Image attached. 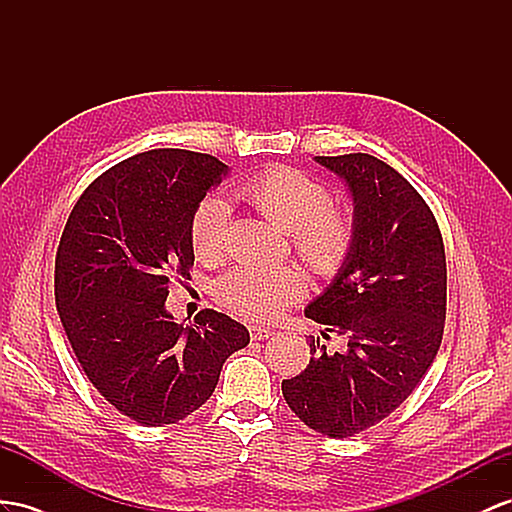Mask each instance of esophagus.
<instances>
[{
    "label": "esophagus",
    "instance_id": "1",
    "mask_svg": "<svg viewBox=\"0 0 512 512\" xmlns=\"http://www.w3.org/2000/svg\"><path fill=\"white\" fill-rule=\"evenodd\" d=\"M248 333H251V339H255V342H261V339H268L272 335V329H268V326H248Z\"/></svg>",
    "mask_w": 512,
    "mask_h": 512
}]
</instances>
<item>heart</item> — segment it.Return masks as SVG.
Returning a JSON list of instances; mask_svg holds the SVG:
<instances>
[{"label": "heart", "instance_id": "obj_1", "mask_svg": "<svg viewBox=\"0 0 512 512\" xmlns=\"http://www.w3.org/2000/svg\"><path fill=\"white\" fill-rule=\"evenodd\" d=\"M240 196L261 216L290 231L296 253L320 277L344 266L352 244V220L344 209L329 205V190L296 168L274 166L248 179ZM229 205L209 196L192 216L190 240L201 261L225 253ZM307 292V279L296 266L261 268L242 264L218 281V298L253 320H274Z\"/></svg>", "mask_w": 512, "mask_h": 512}]
</instances>
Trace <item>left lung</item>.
<instances>
[{
    "instance_id": "left-lung-1",
    "label": "left lung",
    "mask_w": 512,
    "mask_h": 512,
    "mask_svg": "<svg viewBox=\"0 0 512 512\" xmlns=\"http://www.w3.org/2000/svg\"><path fill=\"white\" fill-rule=\"evenodd\" d=\"M316 162L346 181L355 218L344 266L305 316L344 350L311 337L307 368L281 389L311 430L346 439L396 411L435 361L448 270L435 216L396 168L368 153Z\"/></svg>"
}]
</instances>
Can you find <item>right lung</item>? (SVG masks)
Listing matches in <instances>:
<instances>
[{
  "label": "right lung",
  "instance_id": "add662e5",
  "mask_svg": "<svg viewBox=\"0 0 512 512\" xmlns=\"http://www.w3.org/2000/svg\"><path fill=\"white\" fill-rule=\"evenodd\" d=\"M229 173L214 155L153 149L99 175L56 253V307L88 381L142 426L175 424L212 396L246 326L203 309L179 324L164 303L190 279L192 216Z\"/></svg>",
  "mask_w": 512,
  "mask_h": 512
}]
</instances>
